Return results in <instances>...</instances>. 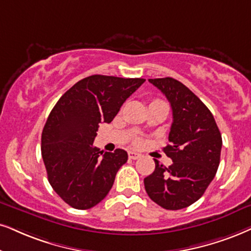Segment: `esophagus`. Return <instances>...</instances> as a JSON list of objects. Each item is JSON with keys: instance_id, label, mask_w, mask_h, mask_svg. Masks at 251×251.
Returning <instances> with one entry per match:
<instances>
[{"instance_id": "obj_1", "label": "esophagus", "mask_w": 251, "mask_h": 251, "mask_svg": "<svg viewBox=\"0 0 251 251\" xmlns=\"http://www.w3.org/2000/svg\"><path fill=\"white\" fill-rule=\"evenodd\" d=\"M128 157L132 158V160H138L139 157H141V154H139V153H136V151H128Z\"/></svg>"}]
</instances>
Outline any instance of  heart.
I'll list each match as a JSON object with an SVG mask.
<instances>
[{
	"mask_svg": "<svg viewBox=\"0 0 251 251\" xmlns=\"http://www.w3.org/2000/svg\"><path fill=\"white\" fill-rule=\"evenodd\" d=\"M136 144H139V140H138V141H136Z\"/></svg>",
	"mask_w": 251,
	"mask_h": 251,
	"instance_id": "b5f03b06",
	"label": "heart"
}]
</instances>
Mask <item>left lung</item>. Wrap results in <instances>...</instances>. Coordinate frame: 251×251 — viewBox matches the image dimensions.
Returning <instances> with one entry per match:
<instances>
[{"label":"left lung","mask_w":251,"mask_h":251,"mask_svg":"<svg viewBox=\"0 0 251 251\" xmlns=\"http://www.w3.org/2000/svg\"><path fill=\"white\" fill-rule=\"evenodd\" d=\"M162 91L173 110L169 142L164 153L173 160L166 168L155 161L144 179L149 198L166 210H180L198 201L213 180L220 163L223 139L207 106L173 77L149 78Z\"/></svg>","instance_id":"8db88e82"}]
</instances>
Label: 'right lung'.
Returning <instances> with one entry per match:
<instances>
[{"instance_id": "add662e5", "label": "right lung", "mask_w": 251, "mask_h": 251, "mask_svg": "<svg viewBox=\"0 0 251 251\" xmlns=\"http://www.w3.org/2000/svg\"><path fill=\"white\" fill-rule=\"evenodd\" d=\"M145 81L88 76L66 91L50 111L41 133V156L50 186L72 207H94L112 188L128 156L124 149L110 153L95 147L98 124L112 122Z\"/></svg>"}]
</instances>
